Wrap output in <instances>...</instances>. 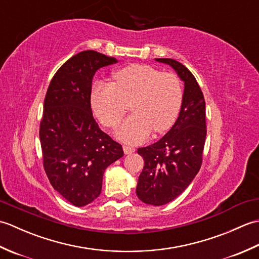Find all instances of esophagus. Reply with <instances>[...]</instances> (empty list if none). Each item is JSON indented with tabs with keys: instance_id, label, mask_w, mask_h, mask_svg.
<instances>
[{
	"instance_id": "obj_1",
	"label": "esophagus",
	"mask_w": 259,
	"mask_h": 259,
	"mask_svg": "<svg viewBox=\"0 0 259 259\" xmlns=\"http://www.w3.org/2000/svg\"><path fill=\"white\" fill-rule=\"evenodd\" d=\"M123 152L125 155H131V153L135 152V148L134 147H130V146H123Z\"/></svg>"
}]
</instances>
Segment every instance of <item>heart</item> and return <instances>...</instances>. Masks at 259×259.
Masks as SVG:
<instances>
[{
	"label": "heart",
	"mask_w": 259,
	"mask_h": 259,
	"mask_svg": "<svg viewBox=\"0 0 259 259\" xmlns=\"http://www.w3.org/2000/svg\"><path fill=\"white\" fill-rule=\"evenodd\" d=\"M183 85L174 73L147 64H130L118 70L113 83L98 82L91 92L92 110L100 122L115 128L133 103L135 113L118 129V137L139 144L153 129L162 134L172 126L183 104Z\"/></svg>",
	"instance_id": "1"
}]
</instances>
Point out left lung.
<instances>
[{
	"instance_id": "obj_1",
	"label": "left lung",
	"mask_w": 259,
	"mask_h": 259,
	"mask_svg": "<svg viewBox=\"0 0 259 259\" xmlns=\"http://www.w3.org/2000/svg\"><path fill=\"white\" fill-rule=\"evenodd\" d=\"M156 60L171 65L185 82L183 104L172 128L156 144L138 149L145 166L137 196L148 205L161 206L177 198L199 171L207 129L205 98L194 74L176 60Z\"/></svg>"
}]
</instances>
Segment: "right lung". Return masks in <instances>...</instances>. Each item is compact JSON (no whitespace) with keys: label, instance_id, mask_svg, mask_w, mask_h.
Segmentation results:
<instances>
[{"label":"right lung","instance_id":"add662e5","mask_svg":"<svg viewBox=\"0 0 259 259\" xmlns=\"http://www.w3.org/2000/svg\"><path fill=\"white\" fill-rule=\"evenodd\" d=\"M113 63L93 50L75 54L53 75L45 99L43 167L53 188L76 207L97 199L104 170L123 156L122 146L99 128L90 102L93 75Z\"/></svg>","mask_w":259,"mask_h":259}]
</instances>
